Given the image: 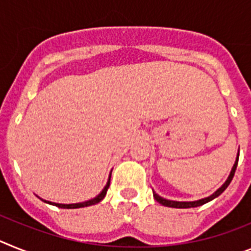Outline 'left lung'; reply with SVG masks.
Wrapping results in <instances>:
<instances>
[{
	"mask_svg": "<svg viewBox=\"0 0 251 251\" xmlns=\"http://www.w3.org/2000/svg\"><path fill=\"white\" fill-rule=\"evenodd\" d=\"M237 160H239V152H237L236 160H235L234 165H232V169H231L230 174H228L227 179L225 180V183H224V184H222V186L217 189V191L213 192L212 195L208 196V197L201 198V200H197V201H173V200H167V198H163L162 196H159L158 193H155L154 191H152V196H154V198H155L156 201H158L160 204H163V206H167V207H173V208H191V207L202 206V204L207 203V202L212 201V200H215L216 197H219L222 192L227 188V186L230 184V182L232 180V178H234L235 171H236V167H237Z\"/></svg>",
	"mask_w": 251,
	"mask_h": 251,
	"instance_id": "8db88e82",
	"label": "left lung"
}]
</instances>
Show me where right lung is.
<instances>
[{
    "label": "right lung",
    "instance_id": "add662e5",
    "mask_svg": "<svg viewBox=\"0 0 251 251\" xmlns=\"http://www.w3.org/2000/svg\"><path fill=\"white\" fill-rule=\"evenodd\" d=\"M111 173H112V171L110 172V176H108L107 183H106V186H104V188L101 191V193H99V195L96 196L95 198H92V200H88V201L79 202V203H56V202H50V201H47V200H43V198H40V197H39V198H40L41 201H44L45 203L53 204V206L59 207V208H82V207L92 206V204H96V203H99V202H101L102 200H103V198H104V196H106V193H107V189H108V187H110Z\"/></svg>",
    "mask_w": 251,
    "mask_h": 251
}]
</instances>
